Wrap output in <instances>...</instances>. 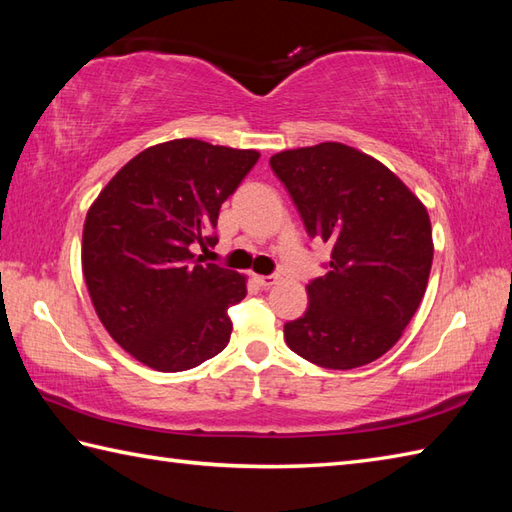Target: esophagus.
<instances>
[{"mask_svg": "<svg viewBox=\"0 0 512 512\" xmlns=\"http://www.w3.org/2000/svg\"><path fill=\"white\" fill-rule=\"evenodd\" d=\"M277 275H255V281L262 288H270V286H275L277 284Z\"/></svg>", "mask_w": 512, "mask_h": 512, "instance_id": "obj_1", "label": "esophagus"}]
</instances>
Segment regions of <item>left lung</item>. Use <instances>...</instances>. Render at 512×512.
<instances>
[{"mask_svg": "<svg viewBox=\"0 0 512 512\" xmlns=\"http://www.w3.org/2000/svg\"><path fill=\"white\" fill-rule=\"evenodd\" d=\"M310 237L332 246L328 273L308 284V310L284 325L288 347L328 369L376 361L400 339L433 262L424 204L383 162L343 143L270 158Z\"/></svg>", "mask_w": 512, "mask_h": 512, "instance_id": "left-lung-1", "label": "left lung"}]
</instances>
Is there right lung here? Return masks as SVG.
Here are the masks:
<instances>
[{"label": "right lung", "mask_w": 512, "mask_h": 512, "mask_svg": "<svg viewBox=\"0 0 512 512\" xmlns=\"http://www.w3.org/2000/svg\"><path fill=\"white\" fill-rule=\"evenodd\" d=\"M255 149L178 138L140 151L105 184L83 226L81 262L105 330L136 361L184 372L231 339L228 308L246 277L204 264L222 202L255 167Z\"/></svg>", "instance_id": "obj_1"}]
</instances>
